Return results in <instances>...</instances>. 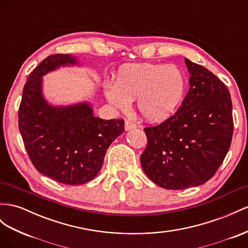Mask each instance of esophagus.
<instances>
[{"label": "esophagus", "instance_id": "esophagus-1", "mask_svg": "<svg viewBox=\"0 0 248 248\" xmlns=\"http://www.w3.org/2000/svg\"><path fill=\"white\" fill-rule=\"evenodd\" d=\"M136 127H137V125L133 122L129 121V120H126V121H125V129L126 130L133 129V128H136Z\"/></svg>", "mask_w": 248, "mask_h": 248}]
</instances>
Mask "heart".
<instances>
[{
  "label": "heart",
  "instance_id": "b5f03b06",
  "mask_svg": "<svg viewBox=\"0 0 248 248\" xmlns=\"http://www.w3.org/2000/svg\"><path fill=\"white\" fill-rule=\"evenodd\" d=\"M186 81L175 65L126 64L116 75L105 96L115 108L126 110L137 99V108L149 122H162L175 111L184 97Z\"/></svg>",
  "mask_w": 248,
  "mask_h": 248
}]
</instances>
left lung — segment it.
<instances>
[{"instance_id":"left-lung-1","label":"left lung","mask_w":248,"mask_h":248,"mask_svg":"<svg viewBox=\"0 0 248 248\" xmlns=\"http://www.w3.org/2000/svg\"><path fill=\"white\" fill-rule=\"evenodd\" d=\"M190 89L177 111L156 126L145 127L140 155L145 174L168 190L197 186L211 179L232 143L231 93L217 76L185 58Z\"/></svg>"}]
</instances>
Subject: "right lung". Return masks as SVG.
Returning a JSON list of instances; mask_svg holds the SVG:
<instances>
[{"mask_svg": "<svg viewBox=\"0 0 248 248\" xmlns=\"http://www.w3.org/2000/svg\"><path fill=\"white\" fill-rule=\"evenodd\" d=\"M76 63L69 54L44 59L30 73L18 108V129L33 166L43 175L70 186L95 177L106 150L124 131L123 119L95 117L89 103L65 108L46 103L43 76L60 65Z\"/></svg>", "mask_w": 248, "mask_h": 248, "instance_id": "right-lung-1", "label": "right lung"}]
</instances>
